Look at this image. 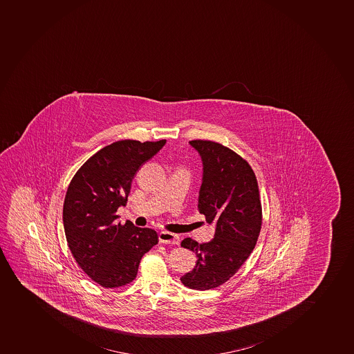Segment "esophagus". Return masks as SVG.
Returning a JSON list of instances; mask_svg holds the SVG:
<instances>
[{
    "label": "esophagus",
    "instance_id": "esophagus-1",
    "mask_svg": "<svg viewBox=\"0 0 354 354\" xmlns=\"http://www.w3.org/2000/svg\"><path fill=\"white\" fill-rule=\"evenodd\" d=\"M158 241L162 244L178 245L179 236L177 234H171V232H167V231H162L158 234Z\"/></svg>",
    "mask_w": 354,
    "mask_h": 354
}]
</instances>
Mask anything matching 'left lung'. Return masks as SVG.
Segmentation results:
<instances>
[{"label":"left lung","instance_id":"left-lung-1","mask_svg":"<svg viewBox=\"0 0 354 354\" xmlns=\"http://www.w3.org/2000/svg\"><path fill=\"white\" fill-rule=\"evenodd\" d=\"M203 161L198 209L215 224L212 241L198 244L191 238L182 248L194 252L196 267L180 277L193 290H210L230 279L254 250L261 230L259 186L251 165L223 145L192 140Z\"/></svg>","mask_w":354,"mask_h":354}]
</instances>
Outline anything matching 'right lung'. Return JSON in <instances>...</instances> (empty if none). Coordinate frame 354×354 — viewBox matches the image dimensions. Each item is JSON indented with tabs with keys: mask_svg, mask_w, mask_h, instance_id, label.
<instances>
[{
	"mask_svg": "<svg viewBox=\"0 0 354 354\" xmlns=\"http://www.w3.org/2000/svg\"><path fill=\"white\" fill-rule=\"evenodd\" d=\"M165 145L116 141L89 158L70 183L63 205L66 241L78 266L103 288L133 281L142 255L158 243L153 229L117 223L116 212L140 165Z\"/></svg>",
	"mask_w": 354,
	"mask_h": 354,
	"instance_id": "obj_1",
	"label": "right lung"
}]
</instances>
